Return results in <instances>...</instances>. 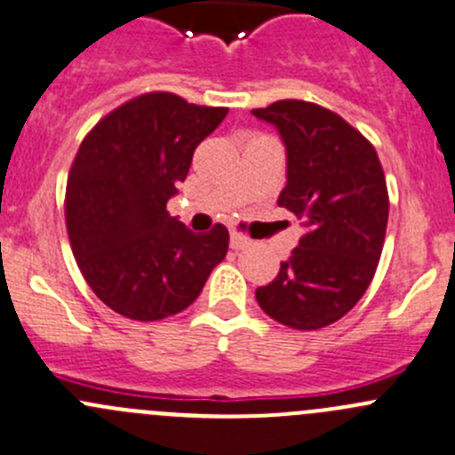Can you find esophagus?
Returning <instances> with one entry per match:
<instances>
[{
  "instance_id": "34e87169",
  "label": "esophagus",
  "mask_w": 455,
  "mask_h": 455,
  "mask_svg": "<svg viewBox=\"0 0 455 455\" xmlns=\"http://www.w3.org/2000/svg\"><path fill=\"white\" fill-rule=\"evenodd\" d=\"M247 245H250V238H247L245 234H241V232L229 234V247H232V250H243V247H247Z\"/></svg>"
}]
</instances>
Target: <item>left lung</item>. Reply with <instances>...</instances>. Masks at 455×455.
I'll return each instance as SVG.
<instances>
[{
    "label": "left lung",
    "mask_w": 455,
    "mask_h": 455,
    "mask_svg": "<svg viewBox=\"0 0 455 455\" xmlns=\"http://www.w3.org/2000/svg\"><path fill=\"white\" fill-rule=\"evenodd\" d=\"M251 112L285 141L278 205L305 228L256 300L281 325L321 330L361 300L379 267L389 217L385 172L370 139L318 103L281 99Z\"/></svg>",
    "instance_id": "1"
}]
</instances>
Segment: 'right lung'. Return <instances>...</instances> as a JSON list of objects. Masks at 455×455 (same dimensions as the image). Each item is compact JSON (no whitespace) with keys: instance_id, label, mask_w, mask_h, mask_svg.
Here are the masks:
<instances>
[{"instance_id":"1","label":"right lung","mask_w":455,"mask_h":455,"mask_svg":"<svg viewBox=\"0 0 455 455\" xmlns=\"http://www.w3.org/2000/svg\"><path fill=\"white\" fill-rule=\"evenodd\" d=\"M226 115L159 90L121 103L81 141L66 228L85 283L112 312L141 323L174 316L226 259V226L195 234L165 210L196 146Z\"/></svg>"}]
</instances>
